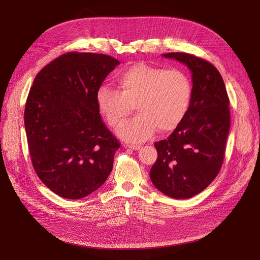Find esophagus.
<instances>
[{"instance_id": "esophagus-1", "label": "esophagus", "mask_w": 260, "mask_h": 260, "mask_svg": "<svg viewBox=\"0 0 260 260\" xmlns=\"http://www.w3.org/2000/svg\"><path fill=\"white\" fill-rule=\"evenodd\" d=\"M126 147L133 149V151H138V149L140 148V145L139 144H127Z\"/></svg>"}]
</instances>
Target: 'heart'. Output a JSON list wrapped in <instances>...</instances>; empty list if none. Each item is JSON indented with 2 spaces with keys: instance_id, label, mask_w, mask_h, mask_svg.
Returning <instances> with one entry per match:
<instances>
[{
  "instance_id": "heart-1",
  "label": "heart",
  "mask_w": 260,
  "mask_h": 260,
  "mask_svg": "<svg viewBox=\"0 0 260 260\" xmlns=\"http://www.w3.org/2000/svg\"><path fill=\"white\" fill-rule=\"evenodd\" d=\"M118 89L102 85L95 92V103L107 124L120 126L134 106L138 115L118 129L121 139L142 142L156 129L168 134L178 127L186 117L193 99V84L180 70L135 64L117 78Z\"/></svg>"
}]
</instances>
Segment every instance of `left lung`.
Wrapping results in <instances>:
<instances>
[{
  "mask_svg": "<svg viewBox=\"0 0 260 260\" xmlns=\"http://www.w3.org/2000/svg\"><path fill=\"white\" fill-rule=\"evenodd\" d=\"M192 72L193 99L181 124L155 142L158 157L149 172L153 184L169 197L187 199L207 188L219 173L231 125L223 79L209 61L186 52H169Z\"/></svg>",
  "mask_w": 260,
  "mask_h": 260,
  "instance_id": "8db88e82",
  "label": "left lung"
}]
</instances>
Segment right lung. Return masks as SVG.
<instances>
[{
  "instance_id": "obj_1",
  "label": "right lung",
  "mask_w": 260,
  "mask_h": 260,
  "mask_svg": "<svg viewBox=\"0 0 260 260\" xmlns=\"http://www.w3.org/2000/svg\"><path fill=\"white\" fill-rule=\"evenodd\" d=\"M120 62L107 54L66 52L39 72L24 124L32 167L51 192L80 199L113 170L120 142L99 114L95 92Z\"/></svg>"
}]
</instances>
